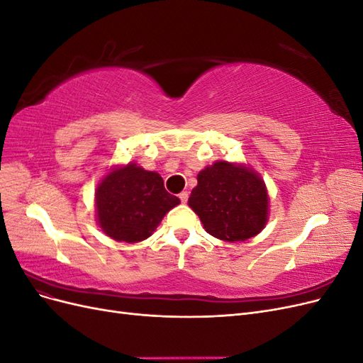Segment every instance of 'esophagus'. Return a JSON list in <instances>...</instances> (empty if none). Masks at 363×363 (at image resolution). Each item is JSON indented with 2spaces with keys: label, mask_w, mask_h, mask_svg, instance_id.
<instances>
[{
  "label": "esophagus",
  "mask_w": 363,
  "mask_h": 363,
  "mask_svg": "<svg viewBox=\"0 0 363 363\" xmlns=\"http://www.w3.org/2000/svg\"><path fill=\"white\" fill-rule=\"evenodd\" d=\"M180 201L182 203H188V199H189V194L188 192H186V191H183V192H180Z\"/></svg>",
  "instance_id": "obj_1"
}]
</instances>
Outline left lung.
<instances>
[{
	"label": "left lung",
	"instance_id": "left-lung-1",
	"mask_svg": "<svg viewBox=\"0 0 363 363\" xmlns=\"http://www.w3.org/2000/svg\"><path fill=\"white\" fill-rule=\"evenodd\" d=\"M188 204L208 235L227 242L256 236L268 218L265 183L244 164L215 162L203 169Z\"/></svg>",
	"mask_w": 363,
	"mask_h": 363
}]
</instances>
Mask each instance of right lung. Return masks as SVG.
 Wrapping results in <instances>:
<instances>
[{
    "label": "right lung",
    "instance_id": "obj_1",
    "mask_svg": "<svg viewBox=\"0 0 363 363\" xmlns=\"http://www.w3.org/2000/svg\"><path fill=\"white\" fill-rule=\"evenodd\" d=\"M179 203L177 196L164 189L157 172L135 163L108 172L95 192L98 224L107 236L127 244L150 238Z\"/></svg>",
    "mask_w": 363,
    "mask_h": 363
}]
</instances>
